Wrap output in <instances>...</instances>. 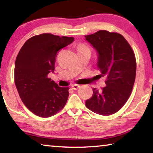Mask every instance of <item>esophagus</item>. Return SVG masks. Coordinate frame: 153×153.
Listing matches in <instances>:
<instances>
[{
  "label": "esophagus",
  "mask_w": 153,
  "mask_h": 153,
  "mask_svg": "<svg viewBox=\"0 0 153 153\" xmlns=\"http://www.w3.org/2000/svg\"><path fill=\"white\" fill-rule=\"evenodd\" d=\"M79 87H80L79 85H77V84H73V85H72V86H71V88L73 89V90H77V89H78Z\"/></svg>",
  "instance_id": "obj_1"
}]
</instances>
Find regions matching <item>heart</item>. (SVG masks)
Masks as SVG:
<instances>
[{
	"mask_svg": "<svg viewBox=\"0 0 153 153\" xmlns=\"http://www.w3.org/2000/svg\"><path fill=\"white\" fill-rule=\"evenodd\" d=\"M77 53H79V52L84 51H90V49L88 48V47L84 45H79L78 46H77Z\"/></svg>",
	"mask_w": 153,
	"mask_h": 153,
	"instance_id": "1",
	"label": "heart"
}]
</instances>
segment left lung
Here are the masks:
<instances>
[{
  "mask_svg": "<svg viewBox=\"0 0 153 153\" xmlns=\"http://www.w3.org/2000/svg\"><path fill=\"white\" fill-rule=\"evenodd\" d=\"M85 38L97 53L99 78H106V86L100 90L93 88L86 106L98 115H112L122 108L131 94L136 73L135 55L120 33L100 30Z\"/></svg>",
  "mask_w": 153,
  "mask_h": 153,
  "instance_id": "1",
  "label": "left lung"
}]
</instances>
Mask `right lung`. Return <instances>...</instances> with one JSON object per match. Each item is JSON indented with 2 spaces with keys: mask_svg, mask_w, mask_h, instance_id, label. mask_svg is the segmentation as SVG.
I'll return each mask as SVG.
<instances>
[{
  "mask_svg": "<svg viewBox=\"0 0 153 153\" xmlns=\"http://www.w3.org/2000/svg\"><path fill=\"white\" fill-rule=\"evenodd\" d=\"M74 40L73 37L42 33L27 40L18 53L15 86L25 107L37 116L51 117L66 104L69 87H59L48 74L54 73L58 51Z\"/></svg>",
  "mask_w": 153,
  "mask_h": 153,
  "instance_id": "add662e5",
  "label": "right lung"
}]
</instances>
